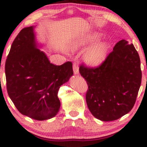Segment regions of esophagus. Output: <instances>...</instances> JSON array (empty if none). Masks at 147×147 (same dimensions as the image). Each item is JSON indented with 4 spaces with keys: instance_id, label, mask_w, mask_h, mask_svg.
<instances>
[{
    "instance_id": "34e87169",
    "label": "esophagus",
    "mask_w": 147,
    "mask_h": 147,
    "mask_svg": "<svg viewBox=\"0 0 147 147\" xmlns=\"http://www.w3.org/2000/svg\"><path fill=\"white\" fill-rule=\"evenodd\" d=\"M73 71L74 74H76V75L79 74V67L76 63H74L73 64Z\"/></svg>"
}]
</instances>
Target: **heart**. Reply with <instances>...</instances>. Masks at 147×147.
Returning a JSON list of instances; mask_svg holds the SVG:
<instances>
[{"label": "heart", "instance_id": "heart-1", "mask_svg": "<svg viewBox=\"0 0 147 147\" xmlns=\"http://www.w3.org/2000/svg\"><path fill=\"white\" fill-rule=\"evenodd\" d=\"M101 37V34L98 32L80 36L72 42L71 46V50L76 52L78 50H86L92 44L99 41ZM109 49L110 45L108 42L102 41L97 42L87 49L83 56V60L88 66H99L107 58L109 54Z\"/></svg>", "mask_w": 147, "mask_h": 147}]
</instances>
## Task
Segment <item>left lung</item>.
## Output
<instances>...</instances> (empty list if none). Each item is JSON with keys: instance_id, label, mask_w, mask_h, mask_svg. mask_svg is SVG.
<instances>
[{"instance_id": "obj_1", "label": "left lung", "mask_w": 147, "mask_h": 147, "mask_svg": "<svg viewBox=\"0 0 147 147\" xmlns=\"http://www.w3.org/2000/svg\"><path fill=\"white\" fill-rule=\"evenodd\" d=\"M80 73L88 83L87 105L95 118L114 121L133 109L142 78L141 61L133 44L121 40L99 67L81 65Z\"/></svg>"}]
</instances>
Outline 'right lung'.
I'll return each instance as SVG.
<instances>
[{"instance_id":"obj_1","label":"right lung","mask_w":147,"mask_h":147,"mask_svg":"<svg viewBox=\"0 0 147 147\" xmlns=\"http://www.w3.org/2000/svg\"><path fill=\"white\" fill-rule=\"evenodd\" d=\"M34 26L14 39L5 63L8 94L18 111L35 120L50 119L60 108L58 92L74 74L72 63L52 64L40 48Z\"/></svg>"}]
</instances>
